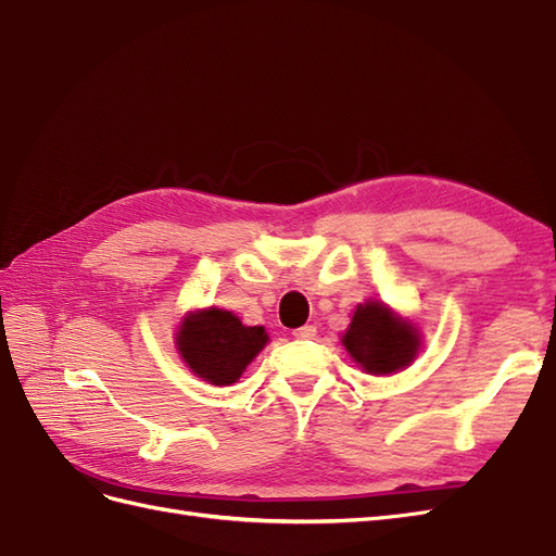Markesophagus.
I'll list each match as a JSON object with an SVG mask.
<instances>
[{"label": "esophagus", "mask_w": 556, "mask_h": 556, "mask_svg": "<svg viewBox=\"0 0 556 556\" xmlns=\"http://www.w3.org/2000/svg\"><path fill=\"white\" fill-rule=\"evenodd\" d=\"M315 333H317V329H315L313 325H304V327L294 329V339H301V341H311V339H315Z\"/></svg>", "instance_id": "1"}]
</instances>
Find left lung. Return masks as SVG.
I'll return each mask as SVG.
<instances>
[{
    "mask_svg": "<svg viewBox=\"0 0 556 556\" xmlns=\"http://www.w3.org/2000/svg\"><path fill=\"white\" fill-rule=\"evenodd\" d=\"M343 345L364 371L387 376L408 366L419 348V336L413 325L403 323L378 301L357 306Z\"/></svg>",
    "mask_w": 556,
    "mask_h": 556,
    "instance_id": "obj_1",
    "label": "left lung"
}]
</instances>
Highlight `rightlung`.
Segmentation results:
<instances>
[{
    "label": "right lung",
    "mask_w": 556,
    "mask_h": 556,
    "mask_svg": "<svg viewBox=\"0 0 556 556\" xmlns=\"http://www.w3.org/2000/svg\"><path fill=\"white\" fill-rule=\"evenodd\" d=\"M176 341L192 374L211 384H231L260 355L268 336L264 327H243L229 311L211 308L185 317Z\"/></svg>",
    "instance_id": "1"
}]
</instances>
